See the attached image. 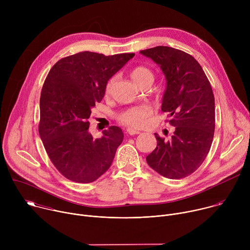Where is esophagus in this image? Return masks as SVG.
Returning <instances> with one entry per match:
<instances>
[{
	"mask_svg": "<svg viewBox=\"0 0 250 250\" xmlns=\"http://www.w3.org/2000/svg\"><path fill=\"white\" fill-rule=\"evenodd\" d=\"M126 132L129 134V135H135V134H139L140 131L139 130H135L133 128H127L126 129Z\"/></svg>",
	"mask_w": 250,
	"mask_h": 250,
	"instance_id": "1",
	"label": "esophagus"
}]
</instances>
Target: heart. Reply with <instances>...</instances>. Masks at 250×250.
Wrapping results in <instances>:
<instances>
[{"instance_id": "heart-1", "label": "heart", "mask_w": 250, "mask_h": 250, "mask_svg": "<svg viewBox=\"0 0 250 250\" xmlns=\"http://www.w3.org/2000/svg\"><path fill=\"white\" fill-rule=\"evenodd\" d=\"M131 78L135 82L137 86L142 88L146 85H152L154 81V73L153 71L146 66H136L131 70ZM115 77H111L108 82L105 83L104 91L106 94L112 92L114 84H115ZM154 109L149 104H140L134 105L123 110L121 113L118 114L117 119L118 121L129 127L139 128L145 126L150 117L153 115Z\"/></svg>"}]
</instances>
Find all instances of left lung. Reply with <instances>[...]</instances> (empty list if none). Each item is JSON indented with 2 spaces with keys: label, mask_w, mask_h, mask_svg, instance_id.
Masks as SVG:
<instances>
[{
  "label": "left lung",
  "mask_w": 250,
  "mask_h": 250,
  "mask_svg": "<svg viewBox=\"0 0 250 250\" xmlns=\"http://www.w3.org/2000/svg\"><path fill=\"white\" fill-rule=\"evenodd\" d=\"M141 54L158 64L167 81L161 110L175 126L170 140L154 133L156 148L146 156L147 164L169 179L194 173L207 157L215 132V98L202 66L189 53L156 46Z\"/></svg>",
  "instance_id": "1"
}]
</instances>
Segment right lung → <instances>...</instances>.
<instances>
[{
	"mask_svg": "<svg viewBox=\"0 0 250 250\" xmlns=\"http://www.w3.org/2000/svg\"><path fill=\"white\" fill-rule=\"evenodd\" d=\"M133 56L83 51L50 69L41 95L39 131L49 159L67 179L91 183L110 168L123 130L112 125L94 139L88 120L104 98L105 83Z\"/></svg>",
	"mask_w": 250,
	"mask_h": 250,
	"instance_id": "obj_1",
	"label": "right lung"
}]
</instances>
